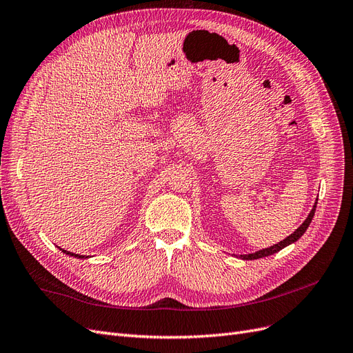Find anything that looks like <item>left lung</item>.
I'll return each mask as SVG.
<instances>
[{
	"label": "left lung",
	"mask_w": 353,
	"mask_h": 353,
	"mask_svg": "<svg viewBox=\"0 0 353 353\" xmlns=\"http://www.w3.org/2000/svg\"><path fill=\"white\" fill-rule=\"evenodd\" d=\"M315 208H316V201H315V203H314V207H312L311 212L308 214V217L305 219V221H303V223L298 227V229L294 230L290 236H288L286 239H283L281 242H279V243H276V245H272V246H270V248L261 249V251H256V252H254V254L241 255V258H242V259H258V258H264V256H268V255L276 254V252L281 251L283 248H286V246H289V245L294 243V242H296L298 239H299V237L306 232V229H308V227H310V224H311V221H312V219H314Z\"/></svg>",
	"instance_id": "obj_1"
}]
</instances>
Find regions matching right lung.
<instances>
[{"mask_svg": "<svg viewBox=\"0 0 353 353\" xmlns=\"http://www.w3.org/2000/svg\"><path fill=\"white\" fill-rule=\"evenodd\" d=\"M59 248H60V246H59ZM60 251H63L65 255L74 256V258H81V259H83V258H89V256H85V255H77V254H73V252H69V251H64V249H61V248H60Z\"/></svg>", "mask_w": 353, "mask_h": 353, "instance_id": "1", "label": "right lung"}]
</instances>
